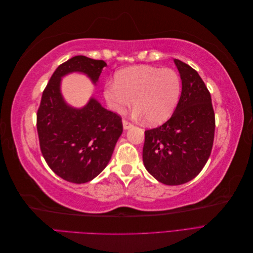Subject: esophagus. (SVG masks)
<instances>
[{
    "label": "esophagus",
    "instance_id": "1",
    "mask_svg": "<svg viewBox=\"0 0 253 253\" xmlns=\"http://www.w3.org/2000/svg\"><path fill=\"white\" fill-rule=\"evenodd\" d=\"M122 124H124V128H125V129H127V128H129V127H132V126H133V124H132V122L127 121L126 119H124V120H122Z\"/></svg>",
    "mask_w": 253,
    "mask_h": 253
}]
</instances>
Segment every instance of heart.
<instances>
[{"label": "heart", "instance_id": "b5f03b06", "mask_svg": "<svg viewBox=\"0 0 253 253\" xmlns=\"http://www.w3.org/2000/svg\"><path fill=\"white\" fill-rule=\"evenodd\" d=\"M181 91L178 74L170 68L135 66L120 71L116 80L105 83L103 96L109 108L122 113L133 104L136 117L149 124H160L169 118L177 105Z\"/></svg>", "mask_w": 253, "mask_h": 253}]
</instances>
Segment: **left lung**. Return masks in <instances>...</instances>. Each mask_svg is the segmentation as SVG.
Wrapping results in <instances>:
<instances>
[{
  "mask_svg": "<svg viewBox=\"0 0 253 253\" xmlns=\"http://www.w3.org/2000/svg\"><path fill=\"white\" fill-rule=\"evenodd\" d=\"M181 79L177 106L163 126L144 132L142 159L145 169L169 186L188 182L209 159L215 131L210 91L198 73L174 59Z\"/></svg>",
  "mask_w": 253,
  "mask_h": 253,
  "instance_id": "obj_1",
  "label": "left lung"
}]
</instances>
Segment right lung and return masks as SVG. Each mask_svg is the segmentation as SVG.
<instances>
[{"label":"right lung","mask_w":253,"mask_h":253,"mask_svg":"<svg viewBox=\"0 0 253 253\" xmlns=\"http://www.w3.org/2000/svg\"><path fill=\"white\" fill-rule=\"evenodd\" d=\"M104 66L103 60L73 57L57 67L43 90L37 113L40 149L50 169L70 182H87L102 172L124 127L119 115L94 98L82 109L67 105L60 91L61 78L79 72L96 83Z\"/></svg>","instance_id":"add662e5"}]
</instances>
